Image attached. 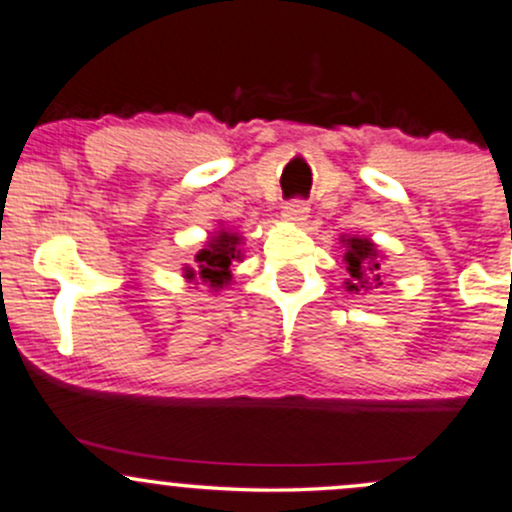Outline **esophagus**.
Here are the masks:
<instances>
[{
	"instance_id": "esophagus-1",
	"label": "esophagus",
	"mask_w": 512,
	"mask_h": 512,
	"mask_svg": "<svg viewBox=\"0 0 512 512\" xmlns=\"http://www.w3.org/2000/svg\"><path fill=\"white\" fill-rule=\"evenodd\" d=\"M310 217V207L305 200H290L283 205V219L290 224H305V219Z\"/></svg>"
}]
</instances>
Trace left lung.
<instances>
[{
    "label": "left lung",
    "instance_id": "obj_1",
    "mask_svg": "<svg viewBox=\"0 0 512 512\" xmlns=\"http://www.w3.org/2000/svg\"><path fill=\"white\" fill-rule=\"evenodd\" d=\"M344 263L349 278L344 280L346 293H361V290L381 288L383 285V256L368 236H342Z\"/></svg>",
    "mask_w": 512,
    "mask_h": 512
}]
</instances>
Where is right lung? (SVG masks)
Segmentation results:
<instances>
[{"label": "right lung", "instance_id": "right-lung-1", "mask_svg": "<svg viewBox=\"0 0 512 512\" xmlns=\"http://www.w3.org/2000/svg\"><path fill=\"white\" fill-rule=\"evenodd\" d=\"M241 244H244V236L219 224L195 254V266L183 268V278L195 285L197 280H202L210 293H219L222 288L232 285L234 263L244 261Z\"/></svg>", "mask_w": 512, "mask_h": 512}]
</instances>
